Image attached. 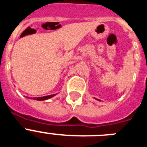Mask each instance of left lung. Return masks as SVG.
<instances>
[{
	"mask_svg": "<svg viewBox=\"0 0 147 147\" xmlns=\"http://www.w3.org/2000/svg\"><path fill=\"white\" fill-rule=\"evenodd\" d=\"M99 101H100V100H99Z\"/></svg>",
	"mask_w": 147,
	"mask_h": 147,
	"instance_id": "left-lung-1",
	"label": "left lung"
}]
</instances>
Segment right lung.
I'll use <instances>...</instances> for the list:
<instances>
[{"label": "right lung", "instance_id": "add662e5", "mask_svg": "<svg viewBox=\"0 0 147 147\" xmlns=\"http://www.w3.org/2000/svg\"><path fill=\"white\" fill-rule=\"evenodd\" d=\"M56 94H53V95H49V96H42V97H36V98H32V99L37 100V101H43V100L49 99V98L54 96ZM27 98H28V97H27Z\"/></svg>", "mask_w": 147, "mask_h": 147}]
</instances>
